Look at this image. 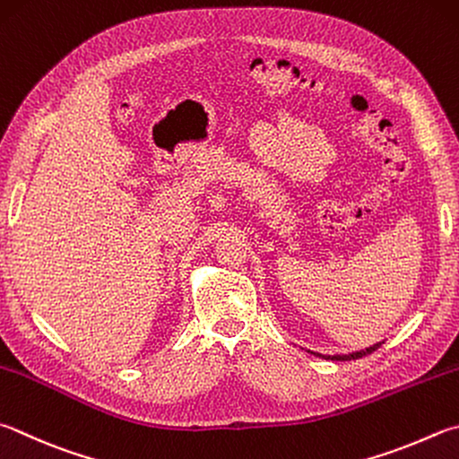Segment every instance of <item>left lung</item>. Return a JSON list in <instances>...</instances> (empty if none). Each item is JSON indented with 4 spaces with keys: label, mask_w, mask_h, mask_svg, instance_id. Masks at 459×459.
I'll return each mask as SVG.
<instances>
[{
    "label": "left lung",
    "mask_w": 459,
    "mask_h": 459,
    "mask_svg": "<svg viewBox=\"0 0 459 459\" xmlns=\"http://www.w3.org/2000/svg\"><path fill=\"white\" fill-rule=\"evenodd\" d=\"M379 345L381 343H375V345H371L368 349H363V351H355V353H349V355H319V353H315V355L316 357H325V359H333V361H351V359H359V357H365V355L373 353Z\"/></svg>",
    "instance_id": "8db88e82"
}]
</instances>
